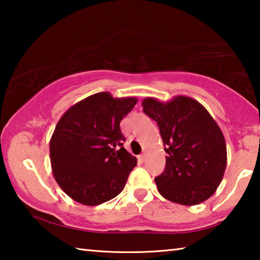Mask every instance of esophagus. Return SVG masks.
Instances as JSON below:
<instances>
[{"mask_svg": "<svg viewBox=\"0 0 260 260\" xmlns=\"http://www.w3.org/2000/svg\"><path fill=\"white\" fill-rule=\"evenodd\" d=\"M146 158H147V155H146V153H142V155H140V159L142 160V161L146 160Z\"/></svg>", "mask_w": 260, "mask_h": 260, "instance_id": "obj_1", "label": "esophagus"}]
</instances>
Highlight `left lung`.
Returning <instances> with one entry per match:
<instances>
[{
	"instance_id": "1",
	"label": "left lung",
	"mask_w": 260,
	"mask_h": 260,
	"mask_svg": "<svg viewBox=\"0 0 260 260\" xmlns=\"http://www.w3.org/2000/svg\"><path fill=\"white\" fill-rule=\"evenodd\" d=\"M144 113L159 127L166 165L155 178L164 199L181 205H196L213 195L227 164L225 138L220 127L196 100L178 95L160 102L142 101Z\"/></svg>"
}]
</instances>
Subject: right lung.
Wrapping results in <instances>:
<instances>
[{
  "instance_id": "1",
  "label": "right lung",
  "mask_w": 260,
  "mask_h": 260,
  "mask_svg": "<svg viewBox=\"0 0 260 260\" xmlns=\"http://www.w3.org/2000/svg\"><path fill=\"white\" fill-rule=\"evenodd\" d=\"M136 102V98H113L102 91L72 105L60 117L49 144L51 170L73 201L94 206L122 191L138 159L122 147L119 124Z\"/></svg>"
}]
</instances>
